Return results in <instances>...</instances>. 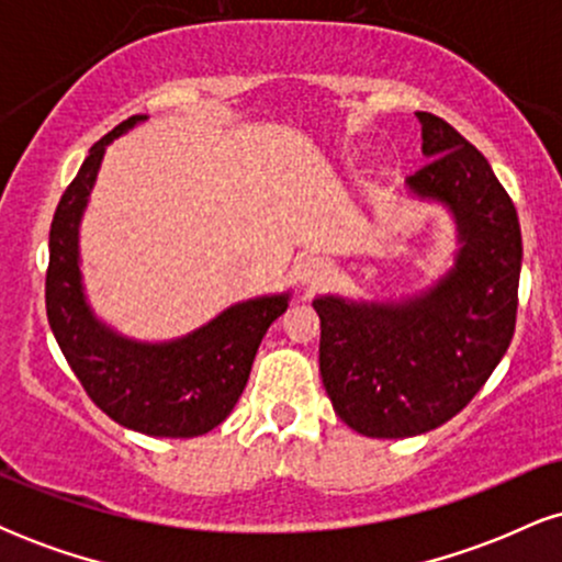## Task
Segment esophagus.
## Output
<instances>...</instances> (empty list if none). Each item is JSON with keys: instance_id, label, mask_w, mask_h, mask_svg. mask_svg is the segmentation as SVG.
<instances>
[{"instance_id": "obj_1", "label": "esophagus", "mask_w": 562, "mask_h": 562, "mask_svg": "<svg viewBox=\"0 0 562 562\" xmlns=\"http://www.w3.org/2000/svg\"><path fill=\"white\" fill-rule=\"evenodd\" d=\"M295 272H299V280L303 285H319V282L327 280V272H330V263L325 259H319V256H306V259L299 261V267H295Z\"/></svg>"}]
</instances>
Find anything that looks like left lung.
<instances>
[{
  "label": "left lung",
  "instance_id": "obj_1",
  "mask_svg": "<svg viewBox=\"0 0 562 562\" xmlns=\"http://www.w3.org/2000/svg\"><path fill=\"white\" fill-rule=\"evenodd\" d=\"M417 121L430 160L406 187L451 211L462 243L454 267L398 303L314 299L322 383L335 415L370 438L428 434L465 409L505 357L518 314L513 200L454 126L434 113Z\"/></svg>",
  "mask_w": 562,
  "mask_h": 562
}]
</instances>
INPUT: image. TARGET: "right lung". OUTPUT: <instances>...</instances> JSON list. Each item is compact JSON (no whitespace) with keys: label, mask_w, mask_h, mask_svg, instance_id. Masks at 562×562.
<instances>
[{"label":"right lung","mask_w":562,"mask_h":562,"mask_svg":"<svg viewBox=\"0 0 562 562\" xmlns=\"http://www.w3.org/2000/svg\"><path fill=\"white\" fill-rule=\"evenodd\" d=\"M147 115H132L89 147L57 203L49 229L47 319L89 398L111 420L147 436L192 438L227 420L248 383L263 333L290 295H261L224 308L209 325L169 344H139L94 317L81 285L79 224L105 147Z\"/></svg>","instance_id":"obj_1"}]
</instances>
